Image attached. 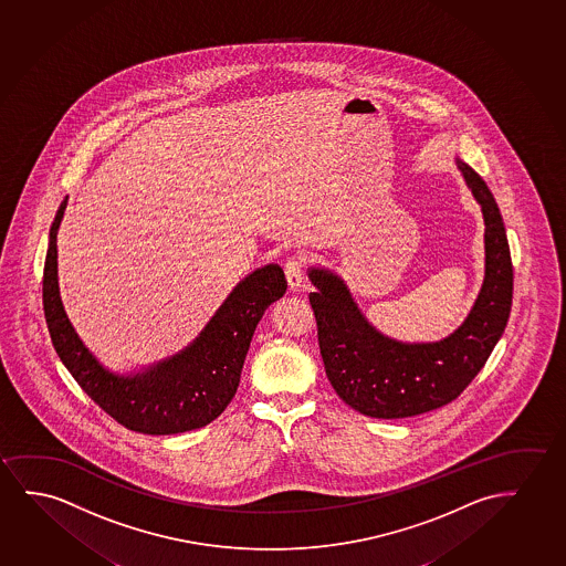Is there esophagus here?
I'll return each mask as SVG.
<instances>
[{
    "mask_svg": "<svg viewBox=\"0 0 566 566\" xmlns=\"http://www.w3.org/2000/svg\"><path fill=\"white\" fill-rule=\"evenodd\" d=\"M285 275H287L291 289L301 287L304 279V258H301V255H291L287 262H285Z\"/></svg>",
    "mask_w": 566,
    "mask_h": 566,
    "instance_id": "1",
    "label": "esophagus"
}]
</instances>
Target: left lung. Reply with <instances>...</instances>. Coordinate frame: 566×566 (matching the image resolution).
<instances>
[{"label":"left lung","mask_w":566,"mask_h":566,"mask_svg":"<svg viewBox=\"0 0 566 566\" xmlns=\"http://www.w3.org/2000/svg\"><path fill=\"white\" fill-rule=\"evenodd\" d=\"M485 219V281L470 316L437 343H399L376 332L342 279L311 270L308 295L318 326L319 355L337 396L358 413L403 419L447 406L485 367L512 306V260L501 211L485 180L455 160Z\"/></svg>","instance_id":"1"}]
</instances>
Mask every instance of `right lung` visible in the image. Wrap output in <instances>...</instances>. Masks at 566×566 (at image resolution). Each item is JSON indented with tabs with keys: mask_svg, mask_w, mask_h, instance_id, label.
<instances>
[{
	"mask_svg": "<svg viewBox=\"0 0 566 566\" xmlns=\"http://www.w3.org/2000/svg\"><path fill=\"white\" fill-rule=\"evenodd\" d=\"M67 199L50 229L42 303L57 357L83 391L126 429L176 434L206 427L223 413L239 388L240 373L263 312L285 295L277 263L263 265L234 287L198 339L175 357L136 376H116L96 363L65 316L57 289L56 232Z\"/></svg>",
	"mask_w": 566,
	"mask_h": 566,
	"instance_id": "add662e5",
	"label": "right lung"
}]
</instances>
